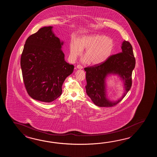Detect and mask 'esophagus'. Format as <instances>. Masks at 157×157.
Wrapping results in <instances>:
<instances>
[{
    "instance_id": "1",
    "label": "esophagus",
    "mask_w": 157,
    "mask_h": 157,
    "mask_svg": "<svg viewBox=\"0 0 157 157\" xmlns=\"http://www.w3.org/2000/svg\"><path fill=\"white\" fill-rule=\"evenodd\" d=\"M76 68H78V69H82V68H83V67H82V66H81V65H78H78H77V66H76Z\"/></svg>"
}]
</instances>
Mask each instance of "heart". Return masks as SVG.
I'll list each match as a JSON object with an SVG mask.
<instances>
[{"label": "heart", "mask_w": 157, "mask_h": 157, "mask_svg": "<svg viewBox=\"0 0 157 157\" xmlns=\"http://www.w3.org/2000/svg\"><path fill=\"white\" fill-rule=\"evenodd\" d=\"M114 45L112 38L103 35H83L71 42V57L75 59L82 54L83 49H86L81 61L85 63L98 65L109 58L113 52Z\"/></svg>", "instance_id": "1"}]
</instances>
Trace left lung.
<instances>
[{
  "label": "left lung",
  "mask_w": 157,
  "mask_h": 157,
  "mask_svg": "<svg viewBox=\"0 0 157 157\" xmlns=\"http://www.w3.org/2000/svg\"><path fill=\"white\" fill-rule=\"evenodd\" d=\"M122 51L109 57L103 63L85 68L86 71V92L94 103L101 107H112L122 100L132 85V72L135 67V59L132 47L128 41L124 40ZM116 75L124 84V93L120 98L112 101L107 97V77Z\"/></svg>",
  "instance_id": "8db88e82"
}]
</instances>
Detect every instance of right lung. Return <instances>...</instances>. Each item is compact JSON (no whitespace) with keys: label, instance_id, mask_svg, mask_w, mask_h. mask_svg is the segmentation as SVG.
Listing matches in <instances>:
<instances>
[{"label":"right lung","instance_id":"add662e5","mask_svg":"<svg viewBox=\"0 0 157 157\" xmlns=\"http://www.w3.org/2000/svg\"><path fill=\"white\" fill-rule=\"evenodd\" d=\"M53 26L41 28L27 39L21 58L24 83L33 99L49 103L60 97L64 80L74 71Z\"/></svg>","mask_w":157,"mask_h":157}]
</instances>
